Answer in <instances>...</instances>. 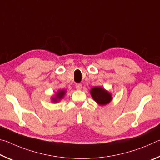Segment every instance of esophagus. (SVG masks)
<instances>
[{
    "label": "esophagus",
    "mask_w": 160,
    "mask_h": 160,
    "mask_svg": "<svg viewBox=\"0 0 160 160\" xmlns=\"http://www.w3.org/2000/svg\"><path fill=\"white\" fill-rule=\"evenodd\" d=\"M75 88H76L78 90H80L81 89H82V85H81V84H80V83H78V84H76V85H75Z\"/></svg>",
    "instance_id": "obj_1"
}]
</instances>
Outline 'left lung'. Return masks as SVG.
Instances as JSON below:
<instances>
[{"mask_svg":"<svg viewBox=\"0 0 160 160\" xmlns=\"http://www.w3.org/2000/svg\"><path fill=\"white\" fill-rule=\"evenodd\" d=\"M90 94L94 101L102 106L109 104L112 99V94L104 90L102 87H94L92 88Z\"/></svg>","mask_w":160,"mask_h":160,"instance_id":"obj_1","label":"left lung"}]
</instances>
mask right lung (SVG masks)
Instances as JSON below:
<instances>
[{
  "label": "right lung",
  "mask_w": 160,
  "mask_h": 160,
  "mask_svg": "<svg viewBox=\"0 0 160 160\" xmlns=\"http://www.w3.org/2000/svg\"><path fill=\"white\" fill-rule=\"evenodd\" d=\"M65 94H66V90H58V92L56 93V94L55 95V97H52L51 100H52L53 102H55V103L58 102V101H60L62 98H63L65 95Z\"/></svg>",
  "instance_id": "obj_1"
}]
</instances>
